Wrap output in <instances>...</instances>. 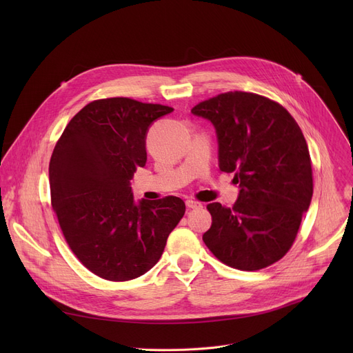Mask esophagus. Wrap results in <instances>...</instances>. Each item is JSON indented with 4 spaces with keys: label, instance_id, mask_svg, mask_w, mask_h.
<instances>
[{
    "label": "esophagus",
    "instance_id": "34e87169",
    "mask_svg": "<svg viewBox=\"0 0 353 353\" xmlns=\"http://www.w3.org/2000/svg\"><path fill=\"white\" fill-rule=\"evenodd\" d=\"M186 206H188L189 209H200V208H201L200 203L196 201V200H186Z\"/></svg>",
    "mask_w": 353,
    "mask_h": 353
}]
</instances>
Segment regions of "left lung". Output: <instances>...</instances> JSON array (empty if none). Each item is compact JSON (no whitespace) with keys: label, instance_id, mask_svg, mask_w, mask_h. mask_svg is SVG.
Returning <instances> with one entry per match:
<instances>
[{"label":"left lung","instance_id":"obj_1","mask_svg":"<svg viewBox=\"0 0 353 353\" xmlns=\"http://www.w3.org/2000/svg\"><path fill=\"white\" fill-rule=\"evenodd\" d=\"M192 113L210 120L219 140V167L234 173L233 208L210 203L209 250L239 270H261L292 248L313 194L312 161L302 130L268 97L228 91L200 101Z\"/></svg>","mask_w":353,"mask_h":353}]
</instances>
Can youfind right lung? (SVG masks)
<instances>
[{
	"instance_id": "obj_1",
	"label": "right lung",
	"mask_w": 353,
	"mask_h": 353,
	"mask_svg": "<svg viewBox=\"0 0 353 353\" xmlns=\"http://www.w3.org/2000/svg\"><path fill=\"white\" fill-rule=\"evenodd\" d=\"M169 105L94 100L74 116L50 160L51 205L79 261L111 282L136 279L163 254L186 210L180 197L134 203L130 180L145 165V134Z\"/></svg>"
}]
</instances>
